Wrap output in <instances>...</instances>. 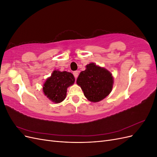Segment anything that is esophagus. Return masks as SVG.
<instances>
[{"instance_id": "obj_1", "label": "esophagus", "mask_w": 157, "mask_h": 157, "mask_svg": "<svg viewBox=\"0 0 157 157\" xmlns=\"http://www.w3.org/2000/svg\"><path fill=\"white\" fill-rule=\"evenodd\" d=\"M73 75H74L75 78L77 79V78L78 77V71H74V72H73Z\"/></svg>"}]
</instances>
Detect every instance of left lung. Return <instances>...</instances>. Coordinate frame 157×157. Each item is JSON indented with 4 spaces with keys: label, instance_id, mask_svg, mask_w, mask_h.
<instances>
[{
    "label": "left lung",
    "instance_id": "1",
    "mask_svg": "<svg viewBox=\"0 0 157 157\" xmlns=\"http://www.w3.org/2000/svg\"><path fill=\"white\" fill-rule=\"evenodd\" d=\"M86 67V70L78 75L77 83L89 101L98 102L111 92L113 84L112 75L105 69L93 63L87 65Z\"/></svg>",
    "mask_w": 157,
    "mask_h": 157
}]
</instances>
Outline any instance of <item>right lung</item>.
I'll return each mask as SVG.
<instances>
[{"label": "right lung", "mask_w": 157, "mask_h": 157, "mask_svg": "<svg viewBox=\"0 0 157 157\" xmlns=\"http://www.w3.org/2000/svg\"><path fill=\"white\" fill-rule=\"evenodd\" d=\"M75 77L67 71H54L51 77L46 80L43 92L50 100L55 103L63 101L67 94V88L73 84Z\"/></svg>", "instance_id": "add662e5"}]
</instances>
